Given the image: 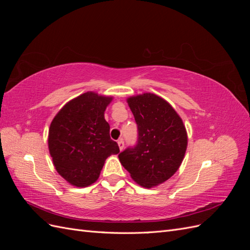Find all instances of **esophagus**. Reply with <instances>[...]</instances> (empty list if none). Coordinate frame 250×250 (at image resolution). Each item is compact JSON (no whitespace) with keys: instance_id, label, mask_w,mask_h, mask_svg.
<instances>
[{"instance_id":"esophagus-1","label":"esophagus","mask_w":250,"mask_h":250,"mask_svg":"<svg viewBox=\"0 0 250 250\" xmlns=\"http://www.w3.org/2000/svg\"><path fill=\"white\" fill-rule=\"evenodd\" d=\"M118 145H119L120 150L122 151V150H123V148H124V141H123V139H120V140L118 141Z\"/></svg>"}]
</instances>
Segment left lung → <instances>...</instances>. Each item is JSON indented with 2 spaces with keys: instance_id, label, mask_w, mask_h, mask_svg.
<instances>
[{
  "instance_id": "obj_1",
  "label": "left lung",
  "mask_w": 250,
  "mask_h": 250,
  "mask_svg": "<svg viewBox=\"0 0 250 250\" xmlns=\"http://www.w3.org/2000/svg\"><path fill=\"white\" fill-rule=\"evenodd\" d=\"M138 126V141L119 154L123 167L144 188H152L175 173L187 150L183 120L171 105L154 94L127 99Z\"/></svg>"
}]
</instances>
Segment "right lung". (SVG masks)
<instances>
[{
	"label": "right lung",
	"mask_w": 250,
	"mask_h": 250,
	"mask_svg": "<svg viewBox=\"0 0 250 250\" xmlns=\"http://www.w3.org/2000/svg\"><path fill=\"white\" fill-rule=\"evenodd\" d=\"M111 100V97L87 92L66 103L52 121L48 144L53 164L73 186L94 184L105 160L120 152L104 119Z\"/></svg>",
	"instance_id": "add662e5"
}]
</instances>
